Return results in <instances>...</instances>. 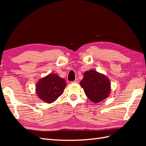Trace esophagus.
Wrapping results in <instances>:
<instances>
[{
  "label": "esophagus",
  "instance_id": "1",
  "mask_svg": "<svg viewBox=\"0 0 146 146\" xmlns=\"http://www.w3.org/2000/svg\"><path fill=\"white\" fill-rule=\"evenodd\" d=\"M79 82V80H78V78H76L75 80H74L73 82H72L71 83H78Z\"/></svg>",
  "mask_w": 146,
  "mask_h": 146
}]
</instances>
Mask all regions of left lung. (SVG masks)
I'll use <instances>...</instances> for the list:
<instances>
[{"label":"left lung","instance_id":"1","mask_svg":"<svg viewBox=\"0 0 146 146\" xmlns=\"http://www.w3.org/2000/svg\"><path fill=\"white\" fill-rule=\"evenodd\" d=\"M83 75L80 84L90 100L97 104L108 97L111 83L107 76L94 70L86 71Z\"/></svg>","mask_w":146,"mask_h":146}]
</instances>
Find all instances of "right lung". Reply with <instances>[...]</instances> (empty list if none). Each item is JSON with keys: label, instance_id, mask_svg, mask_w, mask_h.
<instances>
[{"label": "right lung", "instance_id": "right-lung-1", "mask_svg": "<svg viewBox=\"0 0 146 146\" xmlns=\"http://www.w3.org/2000/svg\"><path fill=\"white\" fill-rule=\"evenodd\" d=\"M64 79L55 73H50L40 79L36 85L38 97L45 103H52L61 96L66 87Z\"/></svg>", "mask_w": 146, "mask_h": 146}]
</instances>
